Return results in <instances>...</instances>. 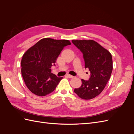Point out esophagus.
<instances>
[{"instance_id": "1", "label": "esophagus", "mask_w": 134, "mask_h": 134, "mask_svg": "<svg viewBox=\"0 0 134 134\" xmlns=\"http://www.w3.org/2000/svg\"><path fill=\"white\" fill-rule=\"evenodd\" d=\"M66 76L68 77V78H74V76H72V75H70V74H67Z\"/></svg>"}]
</instances>
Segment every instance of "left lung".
I'll return each mask as SVG.
<instances>
[{
    "instance_id": "8db88e82",
    "label": "left lung",
    "mask_w": 134,
    "mask_h": 134,
    "mask_svg": "<svg viewBox=\"0 0 134 134\" xmlns=\"http://www.w3.org/2000/svg\"><path fill=\"white\" fill-rule=\"evenodd\" d=\"M72 42L83 53L85 68L91 72L90 79H82V86L74 92L82 99L94 98L102 92L110 78L113 69L112 55L93 40H72Z\"/></svg>"
}]
</instances>
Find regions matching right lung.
<instances>
[{
	"label": "right lung",
	"instance_id": "right-lung-1",
	"mask_svg": "<svg viewBox=\"0 0 134 134\" xmlns=\"http://www.w3.org/2000/svg\"><path fill=\"white\" fill-rule=\"evenodd\" d=\"M71 44L67 40L50 38L40 40L23 54L21 72L27 87L38 96L53 92L63 77L52 74L51 68L64 47Z\"/></svg>",
	"mask_w": 134,
	"mask_h": 134
}]
</instances>
